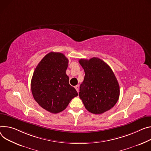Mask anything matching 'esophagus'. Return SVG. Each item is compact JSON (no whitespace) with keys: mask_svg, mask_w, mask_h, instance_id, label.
Wrapping results in <instances>:
<instances>
[{"mask_svg":"<svg viewBox=\"0 0 151 151\" xmlns=\"http://www.w3.org/2000/svg\"><path fill=\"white\" fill-rule=\"evenodd\" d=\"M75 89L76 90V91H77L78 93V92H79V86H78V85L76 86L75 87Z\"/></svg>","mask_w":151,"mask_h":151,"instance_id":"34e87169","label":"esophagus"}]
</instances>
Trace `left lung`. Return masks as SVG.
<instances>
[{
	"label": "left lung",
	"mask_w": 151,
	"mask_h": 151,
	"mask_svg": "<svg viewBox=\"0 0 151 151\" xmlns=\"http://www.w3.org/2000/svg\"><path fill=\"white\" fill-rule=\"evenodd\" d=\"M85 72L79 95L87 110L95 114L111 109L119 100L120 87L111 68L100 58L80 59Z\"/></svg>",
	"instance_id": "left-lung-1"
}]
</instances>
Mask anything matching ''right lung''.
Masks as SVG:
<instances>
[{
  "label": "right lung",
  "instance_id": "obj_1",
  "mask_svg": "<svg viewBox=\"0 0 151 151\" xmlns=\"http://www.w3.org/2000/svg\"><path fill=\"white\" fill-rule=\"evenodd\" d=\"M68 60L60 52H50L36 67L31 79L35 101L47 111L58 113L78 96L66 75Z\"/></svg>",
  "mask_w": 151,
  "mask_h": 151
}]
</instances>
